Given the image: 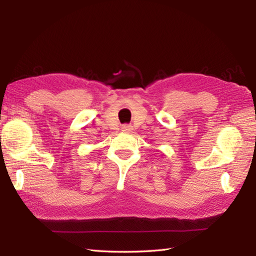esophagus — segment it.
<instances>
[{
  "label": "esophagus",
  "mask_w": 256,
  "mask_h": 256,
  "mask_svg": "<svg viewBox=\"0 0 256 256\" xmlns=\"http://www.w3.org/2000/svg\"><path fill=\"white\" fill-rule=\"evenodd\" d=\"M121 128H122L123 132H131L132 126H131V125H130V124H123Z\"/></svg>",
  "instance_id": "1"
}]
</instances>
